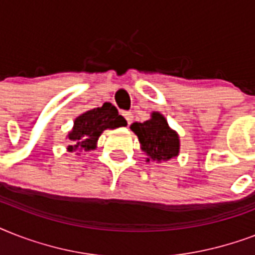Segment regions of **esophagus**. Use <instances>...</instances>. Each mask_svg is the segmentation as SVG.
Returning <instances> with one entry per match:
<instances>
[{
    "label": "esophagus",
    "instance_id": "1",
    "mask_svg": "<svg viewBox=\"0 0 255 255\" xmlns=\"http://www.w3.org/2000/svg\"><path fill=\"white\" fill-rule=\"evenodd\" d=\"M123 116H124V119L127 120L128 126H129V124L132 123V120H133V115H132L131 112H123Z\"/></svg>",
    "mask_w": 255,
    "mask_h": 255
}]
</instances>
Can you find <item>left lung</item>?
I'll use <instances>...</instances> for the list:
<instances>
[{
	"mask_svg": "<svg viewBox=\"0 0 255 255\" xmlns=\"http://www.w3.org/2000/svg\"><path fill=\"white\" fill-rule=\"evenodd\" d=\"M131 129L139 137L141 151L148 156L147 161H168L178 156L177 132L168 126L167 119L160 112H152L151 119L144 123L131 124Z\"/></svg>",
	"mask_w": 255,
	"mask_h": 255,
	"instance_id": "obj_1",
	"label": "left lung"
}]
</instances>
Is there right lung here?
Masks as SVG:
<instances>
[{"label":"right lung","mask_w":255,"mask_h":255,"mask_svg":"<svg viewBox=\"0 0 255 255\" xmlns=\"http://www.w3.org/2000/svg\"><path fill=\"white\" fill-rule=\"evenodd\" d=\"M126 126V119L119 115L116 107L111 103H104L102 107L83 112L75 119L73 129L67 135L71 141V145L67 147V151H94L98 139L104 129H114Z\"/></svg>","instance_id":"right-lung-1"}]
</instances>
